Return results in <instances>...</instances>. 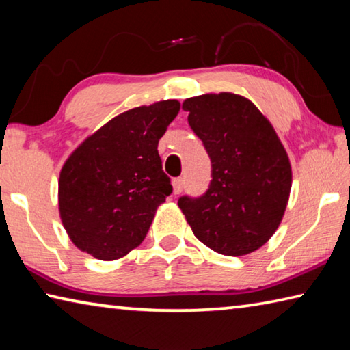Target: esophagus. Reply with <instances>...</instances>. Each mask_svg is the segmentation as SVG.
<instances>
[{
    "instance_id": "esophagus-1",
    "label": "esophagus",
    "mask_w": 350,
    "mask_h": 350,
    "mask_svg": "<svg viewBox=\"0 0 350 350\" xmlns=\"http://www.w3.org/2000/svg\"><path fill=\"white\" fill-rule=\"evenodd\" d=\"M183 187H185V180H183L182 177H177V179L173 180V191H174V194L182 193Z\"/></svg>"
}]
</instances>
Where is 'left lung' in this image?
I'll list each match as a JSON object with an SVG mask.
<instances>
[{
	"instance_id": "1",
	"label": "left lung",
	"mask_w": 350,
	"mask_h": 350,
	"mask_svg": "<svg viewBox=\"0 0 350 350\" xmlns=\"http://www.w3.org/2000/svg\"><path fill=\"white\" fill-rule=\"evenodd\" d=\"M188 125L211 161V182L199 198L177 200L196 238L227 256L258 250L280 227L292 168L273 126L236 94L187 98Z\"/></svg>"
}]
</instances>
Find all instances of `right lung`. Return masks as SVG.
I'll list each match as a JSON object with an SVG mask.
<instances>
[{
	"label": "right lung",
	"mask_w": 350,
	"mask_h": 350,
	"mask_svg": "<svg viewBox=\"0 0 350 350\" xmlns=\"http://www.w3.org/2000/svg\"><path fill=\"white\" fill-rule=\"evenodd\" d=\"M177 100L139 106L88 137L63 165L58 206L70 241L102 260L125 256L173 193L157 145L179 114Z\"/></svg>",
	"instance_id": "add662e5"
}]
</instances>
